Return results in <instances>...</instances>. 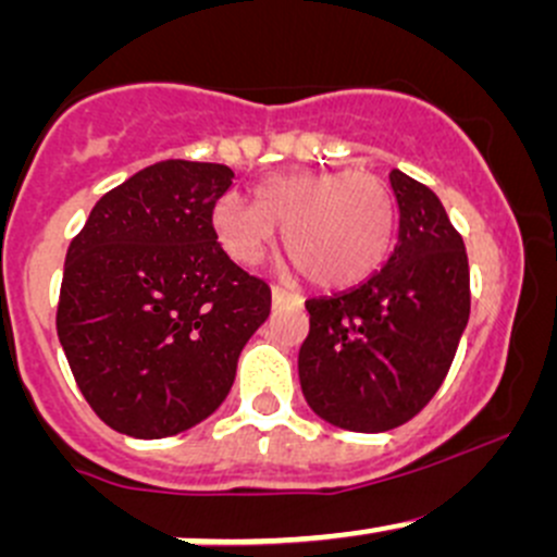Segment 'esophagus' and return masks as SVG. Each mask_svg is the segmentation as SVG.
Returning <instances> with one entry per match:
<instances>
[{
  "label": "esophagus",
  "instance_id": "1",
  "mask_svg": "<svg viewBox=\"0 0 557 557\" xmlns=\"http://www.w3.org/2000/svg\"><path fill=\"white\" fill-rule=\"evenodd\" d=\"M285 301H290V305H299V296L288 294L285 288H277V285H274V288H272V305H285Z\"/></svg>",
  "mask_w": 557,
  "mask_h": 557
}]
</instances>
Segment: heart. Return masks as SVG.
Segmentation results:
<instances>
[{"instance_id":"1","label":"heart","mask_w":557,"mask_h":557,"mask_svg":"<svg viewBox=\"0 0 557 557\" xmlns=\"http://www.w3.org/2000/svg\"><path fill=\"white\" fill-rule=\"evenodd\" d=\"M391 190L367 172H294L269 177L258 205L223 194L212 226L223 250L239 263H258L283 228L285 252L320 288H347L367 280L391 247Z\"/></svg>"}]
</instances>
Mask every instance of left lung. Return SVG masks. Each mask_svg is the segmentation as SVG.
Returning a JSON list of instances; mask_svg holds the SVG:
<instances>
[{"label": "left lung", "instance_id": "8db88e82", "mask_svg": "<svg viewBox=\"0 0 557 557\" xmlns=\"http://www.w3.org/2000/svg\"><path fill=\"white\" fill-rule=\"evenodd\" d=\"M396 247L356 288L307 301L299 383L325 423L380 434L412 420L445 383L469 323V258L440 196L393 170Z\"/></svg>", "mask_w": 557, "mask_h": 557}]
</instances>
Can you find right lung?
<instances>
[{
  "instance_id": "right-lung-1",
  "label": "right lung",
  "mask_w": 557,
  "mask_h": 557,
  "mask_svg": "<svg viewBox=\"0 0 557 557\" xmlns=\"http://www.w3.org/2000/svg\"><path fill=\"white\" fill-rule=\"evenodd\" d=\"M223 164L170 159L97 201L66 250L55 331L77 387L117 434L164 440L210 418L272 294L212 226Z\"/></svg>"
}]
</instances>
